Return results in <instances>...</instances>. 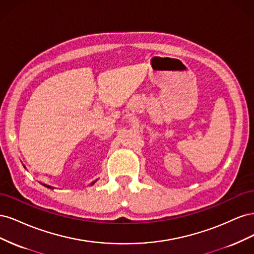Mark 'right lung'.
I'll return each instance as SVG.
<instances>
[{
	"label": "right lung",
	"mask_w": 254,
	"mask_h": 254,
	"mask_svg": "<svg viewBox=\"0 0 254 254\" xmlns=\"http://www.w3.org/2000/svg\"><path fill=\"white\" fill-rule=\"evenodd\" d=\"M93 183H94V182H93ZM93 183H92V184H93ZM45 187H47V188H50V189H53L52 187H49V186H45Z\"/></svg>",
	"instance_id": "1"
}]
</instances>
